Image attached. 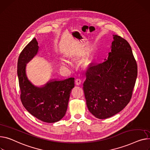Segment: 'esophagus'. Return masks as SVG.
<instances>
[{"label":"esophagus","instance_id":"34e87169","mask_svg":"<svg viewBox=\"0 0 150 150\" xmlns=\"http://www.w3.org/2000/svg\"><path fill=\"white\" fill-rule=\"evenodd\" d=\"M81 79L78 78V79H76V80H75V84H76V85L79 86V85L81 84Z\"/></svg>","mask_w":150,"mask_h":150}]
</instances>
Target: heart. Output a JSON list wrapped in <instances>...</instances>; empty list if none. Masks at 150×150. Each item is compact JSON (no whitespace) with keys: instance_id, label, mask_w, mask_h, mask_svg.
<instances>
[{"instance_id":"obj_1","label":"heart","mask_w":150,"mask_h":150,"mask_svg":"<svg viewBox=\"0 0 150 150\" xmlns=\"http://www.w3.org/2000/svg\"><path fill=\"white\" fill-rule=\"evenodd\" d=\"M60 63H61V64H62L63 66H69L71 65V63L70 62L69 60H67V59H65L64 58H62L60 59Z\"/></svg>"}]
</instances>
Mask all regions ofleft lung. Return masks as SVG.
<instances>
[{"instance_id":"obj_1","label":"left lung","mask_w":150,"mask_h":150,"mask_svg":"<svg viewBox=\"0 0 150 150\" xmlns=\"http://www.w3.org/2000/svg\"><path fill=\"white\" fill-rule=\"evenodd\" d=\"M113 40L107 59L90 64L83 84L89 112L101 119L120 112L128 104L137 75L130 45L117 35H113Z\"/></svg>"}]
</instances>
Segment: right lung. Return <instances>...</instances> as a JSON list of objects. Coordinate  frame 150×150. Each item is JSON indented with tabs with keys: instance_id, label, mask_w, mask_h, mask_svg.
<instances>
[{
	"instance_id": "right-lung-1",
	"label": "right lung",
	"mask_w": 150,
	"mask_h": 150,
	"mask_svg": "<svg viewBox=\"0 0 150 150\" xmlns=\"http://www.w3.org/2000/svg\"><path fill=\"white\" fill-rule=\"evenodd\" d=\"M38 42L34 38L23 49L17 63L21 99L27 111L42 121L54 123L64 116L74 78L64 80L51 79L42 87L34 86L26 74V64L37 55Z\"/></svg>"
}]
</instances>
